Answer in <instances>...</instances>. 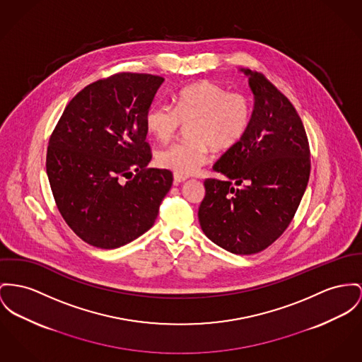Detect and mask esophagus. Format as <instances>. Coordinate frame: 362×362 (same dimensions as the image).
I'll return each mask as SVG.
<instances>
[{
	"mask_svg": "<svg viewBox=\"0 0 362 362\" xmlns=\"http://www.w3.org/2000/svg\"><path fill=\"white\" fill-rule=\"evenodd\" d=\"M185 180H187V177H184V175H178V174H174V184H175V185H178V184L184 182Z\"/></svg>",
	"mask_w": 362,
	"mask_h": 362,
	"instance_id": "34e87169",
	"label": "esophagus"
}]
</instances>
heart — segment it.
I'll return each mask as SVG.
<instances>
[{
	"label": "heart",
	"instance_id": "heart-1",
	"mask_svg": "<svg viewBox=\"0 0 362 362\" xmlns=\"http://www.w3.org/2000/svg\"><path fill=\"white\" fill-rule=\"evenodd\" d=\"M252 122V104L239 92L202 81L181 89L173 107L156 103L149 107L145 123L148 132L165 143L181 124H188L185 143H174L156 152V163L178 175H191L210 158V148L226 152L247 134Z\"/></svg>",
	"mask_w": 362,
	"mask_h": 362
}]
</instances>
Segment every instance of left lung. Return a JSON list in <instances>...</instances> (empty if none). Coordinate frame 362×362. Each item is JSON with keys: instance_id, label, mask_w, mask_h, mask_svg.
I'll use <instances>...</instances> for the list:
<instances>
[{"instance_id": "1", "label": "left lung", "mask_w": 362, "mask_h": 362, "mask_svg": "<svg viewBox=\"0 0 362 362\" xmlns=\"http://www.w3.org/2000/svg\"><path fill=\"white\" fill-rule=\"evenodd\" d=\"M255 97L251 126L213 166L199 207L204 235L223 250L251 255L288 228L310 175V148L295 107L262 73L241 70ZM238 185L240 189H236Z\"/></svg>"}]
</instances>
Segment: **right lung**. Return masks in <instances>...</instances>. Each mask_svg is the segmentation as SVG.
<instances>
[{"label":"right lung","mask_w":362,"mask_h":362,"mask_svg":"<svg viewBox=\"0 0 362 362\" xmlns=\"http://www.w3.org/2000/svg\"><path fill=\"white\" fill-rule=\"evenodd\" d=\"M163 81L119 73L88 85L49 139L47 174L56 206L93 247L111 250L140 238L171 188L170 170L146 169L152 153L145 117Z\"/></svg>","instance_id":"obj_1"}]
</instances>
